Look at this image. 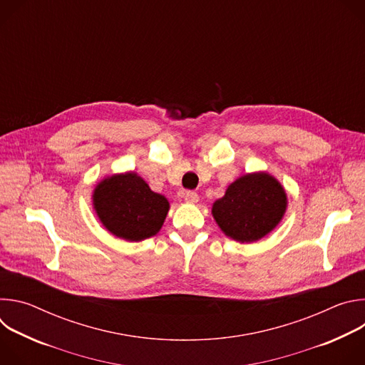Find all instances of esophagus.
Returning <instances> with one entry per match:
<instances>
[{"mask_svg":"<svg viewBox=\"0 0 365 365\" xmlns=\"http://www.w3.org/2000/svg\"><path fill=\"white\" fill-rule=\"evenodd\" d=\"M197 200H199V196H197L196 192L189 190V192L185 193V202H187V203H196Z\"/></svg>","mask_w":365,"mask_h":365,"instance_id":"obj_1","label":"esophagus"}]
</instances>
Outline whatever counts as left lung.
<instances>
[{"instance_id":"obj_1","label":"left lung","mask_w":365,"mask_h":365,"mask_svg":"<svg viewBox=\"0 0 365 365\" xmlns=\"http://www.w3.org/2000/svg\"><path fill=\"white\" fill-rule=\"evenodd\" d=\"M287 193L269 172H252L232 182L212 205L221 231L238 242H255L269 235L283 220Z\"/></svg>"}]
</instances>
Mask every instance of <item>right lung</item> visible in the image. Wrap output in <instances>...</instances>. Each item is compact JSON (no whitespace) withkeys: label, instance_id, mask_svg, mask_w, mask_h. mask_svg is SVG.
<instances>
[{"label":"right lung","instance_id":"obj_1","mask_svg":"<svg viewBox=\"0 0 365 365\" xmlns=\"http://www.w3.org/2000/svg\"><path fill=\"white\" fill-rule=\"evenodd\" d=\"M93 211L114 237L138 242L158 234L170 210L169 200L150 189L135 172L103 178L92 192Z\"/></svg>","mask_w":365,"mask_h":365}]
</instances>
